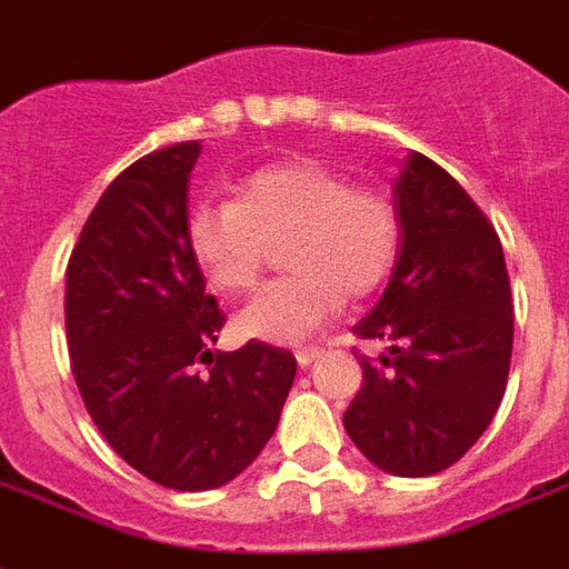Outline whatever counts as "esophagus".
Segmentation results:
<instances>
[{"mask_svg": "<svg viewBox=\"0 0 569 569\" xmlns=\"http://www.w3.org/2000/svg\"><path fill=\"white\" fill-rule=\"evenodd\" d=\"M318 357H321V350H318V348H303V350H298V353H295V359H298L300 368H309V365L316 362Z\"/></svg>", "mask_w": 569, "mask_h": 569, "instance_id": "obj_1", "label": "esophagus"}]
</instances>
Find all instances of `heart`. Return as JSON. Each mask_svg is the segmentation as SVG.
I'll return each instance as SVG.
<instances>
[{"label": "heart", "mask_w": 569, "mask_h": 569, "mask_svg": "<svg viewBox=\"0 0 569 569\" xmlns=\"http://www.w3.org/2000/svg\"><path fill=\"white\" fill-rule=\"evenodd\" d=\"M400 242L397 207L382 189L353 180L316 157H286L244 174L228 204L198 207L187 244L210 286L244 295L260 283L269 248L292 271L239 312L242 336L295 345L330 321L348 298L386 280Z\"/></svg>", "instance_id": "b5f03b06"}]
</instances>
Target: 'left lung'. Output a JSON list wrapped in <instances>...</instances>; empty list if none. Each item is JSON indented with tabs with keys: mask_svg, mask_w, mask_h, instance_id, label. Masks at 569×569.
<instances>
[{
	"mask_svg": "<svg viewBox=\"0 0 569 569\" xmlns=\"http://www.w3.org/2000/svg\"><path fill=\"white\" fill-rule=\"evenodd\" d=\"M400 251L353 332L389 345L362 365L345 429L395 477H432L477 445L506 395L515 309L497 230L459 180L406 157L395 180Z\"/></svg>",
	"mask_w": 569,
	"mask_h": 569,
	"instance_id": "1",
	"label": "left lung"
}]
</instances>
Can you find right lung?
Wrapping results in <instances>:
<instances>
[{
    "label": "right lung",
    "mask_w": 569,
    "mask_h": 569,
    "mask_svg": "<svg viewBox=\"0 0 569 569\" xmlns=\"http://www.w3.org/2000/svg\"><path fill=\"white\" fill-rule=\"evenodd\" d=\"M201 142L140 157L90 212L67 266V341L87 412L133 470L210 491L274 436L298 362L224 327L187 244L189 172ZM208 368L204 369L203 365Z\"/></svg>",
    "instance_id": "right-lung-1"
}]
</instances>
